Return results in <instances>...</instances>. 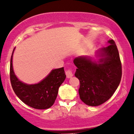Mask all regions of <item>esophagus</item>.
<instances>
[{
	"label": "esophagus",
	"mask_w": 134,
	"mask_h": 134,
	"mask_svg": "<svg viewBox=\"0 0 134 134\" xmlns=\"http://www.w3.org/2000/svg\"><path fill=\"white\" fill-rule=\"evenodd\" d=\"M66 77L67 78H71V77H72L73 76V74L72 72V71L71 70V69H68V70L66 71Z\"/></svg>",
	"instance_id": "34e87169"
}]
</instances>
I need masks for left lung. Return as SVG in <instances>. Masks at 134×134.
<instances>
[{"label":"left lung","mask_w":134,"mask_h":134,"mask_svg":"<svg viewBox=\"0 0 134 134\" xmlns=\"http://www.w3.org/2000/svg\"><path fill=\"white\" fill-rule=\"evenodd\" d=\"M110 44L97 51L98 61L87 56L75 58L77 69L75 76L80 81V98L90 106H98L109 100L120 85L121 63L116 45L113 40Z\"/></svg>","instance_id":"1"}]
</instances>
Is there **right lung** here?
I'll return each instance as SVG.
<instances>
[{
  "instance_id": "obj_1",
  "label": "right lung",
  "mask_w": 134,
  "mask_h": 134,
  "mask_svg": "<svg viewBox=\"0 0 134 134\" xmlns=\"http://www.w3.org/2000/svg\"><path fill=\"white\" fill-rule=\"evenodd\" d=\"M15 49V48H14ZM13 51L10 61V81L17 96L30 107L36 109H47L54 104L60 86L65 80L64 68L52 69L39 83H25L16 76L13 68Z\"/></svg>"
}]
</instances>
